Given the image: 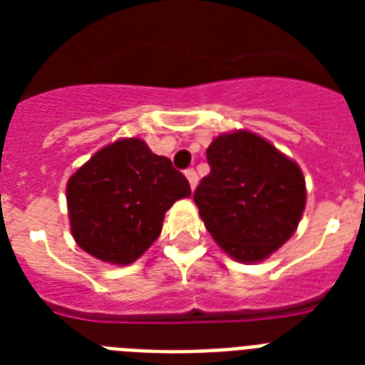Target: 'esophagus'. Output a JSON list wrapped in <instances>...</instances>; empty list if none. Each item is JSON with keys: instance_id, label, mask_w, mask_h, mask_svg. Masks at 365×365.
<instances>
[{"instance_id": "34e87169", "label": "esophagus", "mask_w": 365, "mask_h": 365, "mask_svg": "<svg viewBox=\"0 0 365 365\" xmlns=\"http://www.w3.org/2000/svg\"><path fill=\"white\" fill-rule=\"evenodd\" d=\"M185 178L189 180V185H191V189L197 187V183H199V176H197V172H195L193 168H187V170H185Z\"/></svg>"}]
</instances>
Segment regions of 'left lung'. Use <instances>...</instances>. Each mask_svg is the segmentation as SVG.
Returning <instances> with one entry per match:
<instances>
[{"label":"left lung","instance_id":"8db88e82","mask_svg":"<svg viewBox=\"0 0 365 365\" xmlns=\"http://www.w3.org/2000/svg\"><path fill=\"white\" fill-rule=\"evenodd\" d=\"M210 174L193 200L208 233L233 259L255 263L280 248L305 210V178L294 160L248 130L206 149Z\"/></svg>","mask_w":365,"mask_h":365}]
</instances>
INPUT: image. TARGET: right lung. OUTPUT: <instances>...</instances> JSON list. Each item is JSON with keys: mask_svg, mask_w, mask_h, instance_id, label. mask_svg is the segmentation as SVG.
<instances>
[{"mask_svg": "<svg viewBox=\"0 0 365 365\" xmlns=\"http://www.w3.org/2000/svg\"><path fill=\"white\" fill-rule=\"evenodd\" d=\"M66 195L76 242L96 259L128 265L157 240L165 212L191 187L168 157L125 138L94 153Z\"/></svg>", "mask_w": 365, "mask_h": 365, "instance_id": "add662e5", "label": "right lung"}]
</instances>
